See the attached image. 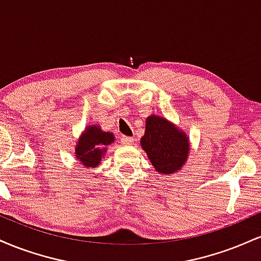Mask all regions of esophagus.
<instances>
[{
    "label": "esophagus",
    "mask_w": 261,
    "mask_h": 261,
    "mask_svg": "<svg viewBox=\"0 0 261 261\" xmlns=\"http://www.w3.org/2000/svg\"><path fill=\"white\" fill-rule=\"evenodd\" d=\"M121 142L124 143V145H131V143L134 142V139L130 136H121Z\"/></svg>",
    "instance_id": "obj_1"
}]
</instances>
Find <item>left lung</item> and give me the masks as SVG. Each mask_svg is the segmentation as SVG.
I'll use <instances>...</instances> for the list:
<instances>
[{"label":"left lung","mask_w":261,"mask_h":261,"mask_svg":"<svg viewBox=\"0 0 261 261\" xmlns=\"http://www.w3.org/2000/svg\"><path fill=\"white\" fill-rule=\"evenodd\" d=\"M141 146L152 166L162 174L180 169L189 153V142L184 133L164 118L155 115L148 116L146 120V133L141 139Z\"/></svg>","instance_id":"left-lung-1"}]
</instances>
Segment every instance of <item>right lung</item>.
Masks as SVG:
<instances>
[{"mask_svg":"<svg viewBox=\"0 0 261 261\" xmlns=\"http://www.w3.org/2000/svg\"><path fill=\"white\" fill-rule=\"evenodd\" d=\"M113 141V134L104 133L99 126L87 127L77 142V160L89 168L99 166L101 157H104V152L107 151L104 147L110 145Z\"/></svg>","mask_w":261,"mask_h":261,"instance_id":"1","label":"right lung"}]
</instances>
